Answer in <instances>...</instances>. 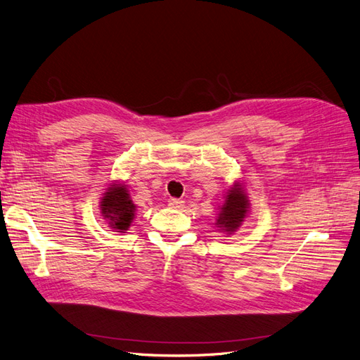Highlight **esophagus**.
I'll return each mask as SVG.
<instances>
[{
  "label": "esophagus",
  "mask_w": 360,
  "mask_h": 360,
  "mask_svg": "<svg viewBox=\"0 0 360 360\" xmlns=\"http://www.w3.org/2000/svg\"><path fill=\"white\" fill-rule=\"evenodd\" d=\"M168 205L171 207V209H181V207L184 205V201L179 200V198H169Z\"/></svg>",
  "instance_id": "1"
}]
</instances>
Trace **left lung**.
Here are the masks:
<instances>
[{
    "label": "left lung",
    "instance_id": "8db88e82",
    "mask_svg": "<svg viewBox=\"0 0 360 360\" xmlns=\"http://www.w3.org/2000/svg\"><path fill=\"white\" fill-rule=\"evenodd\" d=\"M249 212V201L243 188L238 183L226 192L225 202L221 207L219 216H217V226L226 233H234L242 225L243 219Z\"/></svg>",
    "mask_w": 360,
    "mask_h": 360
}]
</instances>
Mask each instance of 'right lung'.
<instances>
[{
	"instance_id": "1",
	"label": "right lung",
	"mask_w": 360,
	"mask_h": 360,
	"mask_svg": "<svg viewBox=\"0 0 360 360\" xmlns=\"http://www.w3.org/2000/svg\"><path fill=\"white\" fill-rule=\"evenodd\" d=\"M106 191L101 201V213L111 228L118 233H124L134 221L136 205L130 200L124 184H111V188Z\"/></svg>"
}]
</instances>
